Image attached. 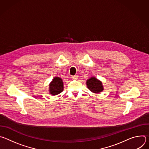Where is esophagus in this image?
Returning <instances> with one entry per match:
<instances>
[{
    "mask_svg": "<svg viewBox=\"0 0 149 149\" xmlns=\"http://www.w3.org/2000/svg\"><path fill=\"white\" fill-rule=\"evenodd\" d=\"M71 78H72V79H74V80H76V79H78V76H77V75H74V76H72Z\"/></svg>",
    "mask_w": 149,
    "mask_h": 149,
    "instance_id": "1",
    "label": "esophagus"
}]
</instances>
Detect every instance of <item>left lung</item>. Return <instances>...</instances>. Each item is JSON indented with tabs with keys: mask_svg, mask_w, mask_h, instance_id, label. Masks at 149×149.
Returning a JSON list of instances; mask_svg holds the SVG:
<instances>
[{
	"mask_svg": "<svg viewBox=\"0 0 149 149\" xmlns=\"http://www.w3.org/2000/svg\"><path fill=\"white\" fill-rule=\"evenodd\" d=\"M86 84L88 90L93 93H100L104 90L102 82L95 77H92L87 79Z\"/></svg>",
	"mask_w": 149,
	"mask_h": 149,
	"instance_id": "8db88e82",
	"label": "left lung"
}]
</instances>
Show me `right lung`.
<instances>
[{"instance_id": "add662e5", "label": "right lung", "mask_w": 149, "mask_h": 149, "mask_svg": "<svg viewBox=\"0 0 149 149\" xmlns=\"http://www.w3.org/2000/svg\"><path fill=\"white\" fill-rule=\"evenodd\" d=\"M63 90V83L62 78L55 77L49 84V92L52 95H56Z\"/></svg>"}]
</instances>
